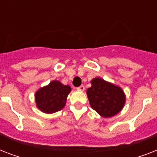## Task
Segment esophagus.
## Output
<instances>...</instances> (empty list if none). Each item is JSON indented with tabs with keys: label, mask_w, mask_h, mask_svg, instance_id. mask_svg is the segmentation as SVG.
I'll use <instances>...</instances> for the list:
<instances>
[{
	"label": "esophagus",
	"mask_w": 157,
	"mask_h": 157,
	"mask_svg": "<svg viewBox=\"0 0 157 157\" xmlns=\"http://www.w3.org/2000/svg\"><path fill=\"white\" fill-rule=\"evenodd\" d=\"M76 90L79 91H84L85 90V86H79L78 88H76Z\"/></svg>",
	"instance_id": "34e87169"
}]
</instances>
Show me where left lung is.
I'll return each instance as SVG.
<instances>
[{
	"label": "left lung",
	"mask_w": 157,
	"mask_h": 157,
	"mask_svg": "<svg viewBox=\"0 0 157 157\" xmlns=\"http://www.w3.org/2000/svg\"><path fill=\"white\" fill-rule=\"evenodd\" d=\"M91 107L101 117L109 118L118 114L125 104V94L120 86L100 77L91 81L86 91Z\"/></svg>",
	"instance_id": "1"
}]
</instances>
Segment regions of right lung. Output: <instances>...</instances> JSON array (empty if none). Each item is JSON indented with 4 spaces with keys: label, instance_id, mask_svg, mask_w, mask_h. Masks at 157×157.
I'll return each instance as SVG.
<instances>
[{
    "label": "right lung",
    "instance_id": "obj_1",
    "mask_svg": "<svg viewBox=\"0 0 157 157\" xmlns=\"http://www.w3.org/2000/svg\"><path fill=\"white\" fill-rule=\"evenodd\" d=\"M71 90L69 86H65L56 80L52 81L35 93L36 107L40 112L47 114L60 111L66 105L67 98Z\"/></svg>",
    "mask_w": 157,
    "mask_h": 157
}]
</instances>
